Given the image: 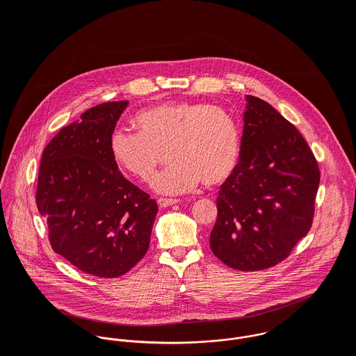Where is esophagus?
<instances>
[{"label":"esophagus","instance_id":"obj_1","mask_svg":"<svg viewBox=\"0 0 356 356\" xmlns=\"http://www.w3.org/2000/svg\"><path fill=\"white\" fill-rule=\"evenodd\" d=\"M179 202L178 199H164V197H160L159 200H157V203L160 207H170V205H172V204H177Z\"/></svg>","mask_w":356,"mask_h":356}]
</instances>
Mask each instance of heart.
<instances>
[{
    "instance_id": "obj_1",
    "label": "heart",
    "mask_w": 356,
    "mask_h": 356,
    "mask_svg": "<svg viewBox=\"0 0 356 356\" xmlns=\"http://www.w3.org/2000/svg\"><path fill=\"white\" fill-rule=\"evenodd\" d=\"M137 133L115 130L109 152L124 172L151 182L168 154L171 165L156 177L153 188L164 195L192 192L202 182L219 186L236 171L241 134L234 116L208 102H168L140 111Z\"/></svg>"
}]
</instances>
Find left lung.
Instances as JSON below:
<instances>
[{
	"label": "left lung",
	"mask_w": 356,
	"mask_h": 356,
	"mask_svg": "<svg viewBox=\"0 0 356 356\" xmlns=\"http://www.w3.org/2000/svg\"><path fill=\"white\" fill-rule=\"evenodd\" d=\"M247 102L238 165L220 185L209 247L234 270L259 271L286 259L308 233L321 174L291 122L268 102Z\"/></svg>",
	"instance_id": "8db88e82"
}]
</instances>
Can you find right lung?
<instances>
[{"label": "right lung", "mask_w": 356, "mask_h": 356, "mask_svg": "<svg viewBox=\"0 0 356 356\" xmlns=\"http://www.w3.org/2000/svg\"><path fill=\"white\" fill-rule=\"evenodd\" d=\"M127 102H104L47 145L35 202L56 254L86 274L116 278L147 254L157 203L127 181L109 138Z\"/></svg>", "instance_id": "add662e5"}]
</instances>
